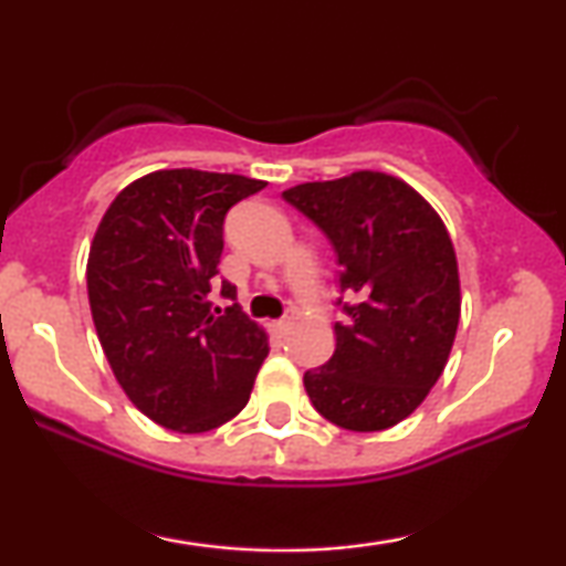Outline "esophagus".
Here are the masks:
<instances>
[{
    "label": "esophagus",
    "mask_w": 566,
    "mask_h": 566,
    "mask_svg": "<svg viewBox=\"0 0 566 566\" xmlns=\"http://www.w3.org/2000/svg\"><path fill=\"white\" fill-rule=\"evenodd\" d=\"M289 327H291V319H289V316H285V319H277V322H273V332H275V335H285V332H289Z\"/></svg>",
    "instance_id": "34e87169"
}]
</instances>
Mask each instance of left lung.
I'll list each match as a JSON object with an SVG mask.
<instances>
[{
	"instance_id": "8db88e82",
	"label": "left lung",
	"mask_w": 566,
	"mask_h": 566,
	"mask_svg": "<svg viewBox=\"0 0 566 566\" xmlns=\"http://www.w3.org/2000/svg\"><path fill=\"white\" fill-rule=\"evenodd\" d=\"M283 198L332 239L339 289L355 298L335 324V355L306 370L308 399L337 428H394L436 386L459 329L451 234L412 185L378 169L293 185Z\"/></svg>"
}]
</instances>
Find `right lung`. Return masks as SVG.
<instances>
[{"label":"right lung","mask_w":566,"mask_h":566,"mask_svg":"<svg viewBox=\"0 0 566 566\" xmlns=\"http://www.w3.org/2000/svg\"><path fill=\"white\" fill-rule=\"evenodd\" d=\"M265 180L157 169L107 206L87 258L97 339L136 409L175 432H206L250 401L268 332L231 304L211 308L223 216ZM227 298H237L229 281Z\"/></svg>","instance_id":"1"}]
</instances>
